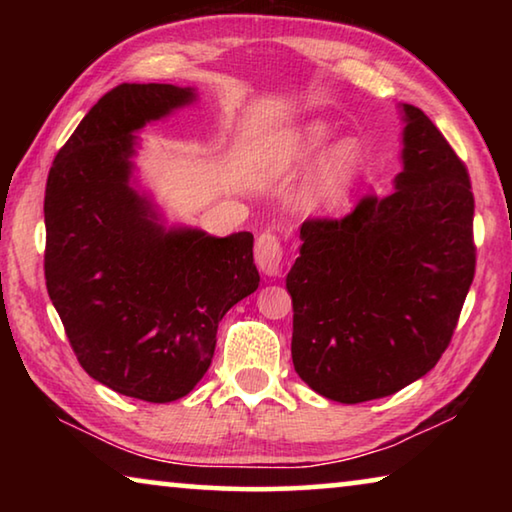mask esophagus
Instances as JSON below:
<instances>
[{"label": "esophagus", "instance_id": "34e87169", "mask_svg": "<svg viewBox=\"0 0 512 512\" xmlns=\"http://www.w3.org/2000/svg\"><path fill=\"white\" fill-rule=\"evenodd\" d=\"M255 262L259 266V271L268 277H275L280 275V268H282V244L277 235L273 232H264V235H259L257 244H255Z\"/></svg>", "mask_w": 512, "mask_h": 512}]
</instances>
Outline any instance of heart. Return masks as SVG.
Returning <instances> with one entry per match:
<instances>
[{
	"label": "heart",
	"mask_w": 512,
	"mask_h": 512,
	"mask_svg": "<svg viewBox=\"0 0 512 512\" xmlns=\"http://www.w3.org/2000/svg\"><path fill=\"white\" fill-rule=\"evenodd\" d=\"M336 131L325 121H307L280 133L264 153L273 173H298L320 162L309 201L323 212H334L354 194L368 171V153L354 137L336 142Z\"/></svg>",
	"instance_id": "obj_1"
}]
</instances>
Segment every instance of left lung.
<instances>
[{"instance_id":"8db88e82","label":"left lung","mask_w":512,"mask_h":512,"mask_svg":"<svg viewBox=\"0 0 512 512\" xmlns=\"http://www.w3.org/2000/svg\"><path fill=\"white\" fill-rule=\"evenodd\" d=\"M393 192L300 228L287 275L291 357L327 400L393 395L443 357L474 280V196L465 164L420 108L402 103Z\"/></svg>"}]
</instances>
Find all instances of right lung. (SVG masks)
<instances>
[{"label": "right lung", "instance_id": "right-lung-1", "mask_svg": "<svg viewBox=\"0 0 512 512\" xmlns=\"http://www.w3.org/2000/svg\"><path fill=\"white\" fill-rule=\"evenodd\" d=\"M192 101L194 88L117 85L58 151L45 189L47 291L76 359L99 384L155 404L203 379L225 311L259 287L250 232L167 228L135 189V133Z\"/></svg>", "mask_w": 512, "mask_h": 512}]
</instances>
